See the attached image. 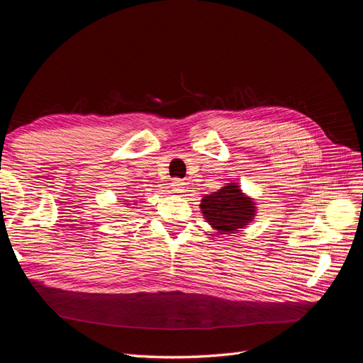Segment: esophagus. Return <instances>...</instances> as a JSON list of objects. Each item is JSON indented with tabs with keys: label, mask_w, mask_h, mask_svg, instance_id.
<instances>
[{
	"label": "esophagus",
	"mask_w": 363,
	"mask_h": 363,
	"mask_svg": "<svg viewBox=\"0 0 363 363\" xmlns=\"http://www.w3.org/2000/svg\"><path fill=\"white\" fill-rule=\"evenodd\" d=\"M172 189L174 193H184L185 191V182L182 179H173L172 181Z\"/></svg>",
	"instance_id": "34e87169"
}]
</instances>
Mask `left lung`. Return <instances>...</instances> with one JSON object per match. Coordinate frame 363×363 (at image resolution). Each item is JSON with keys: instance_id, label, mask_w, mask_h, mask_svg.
<instances>
[{"instance_id": "obj_1", "label": "left lung", "mask_w": 363, "mask_h": 363, "mask_svg": "<svg viewBox=\"0 0 363 363\" xmlns=\"http://www.w3.org/2000/svg\"><path fill=\"white\" fill-rule=\"evenodd\" d=\"M201 208L206 222L220 234L240 230L255 213L254 202L246 198L235 184H228L226 187L205 196Z\"/></svg>"}]
</instances>
